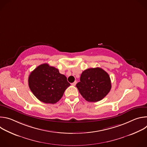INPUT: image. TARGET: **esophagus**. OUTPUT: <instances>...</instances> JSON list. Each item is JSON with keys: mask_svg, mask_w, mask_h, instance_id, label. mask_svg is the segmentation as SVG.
<instances>
[{"mask_svg": "<svg viewBox=\"0 0 147 147\" xmlns=\"http://www.w3.org/2000/svg\"><path fill=\"white\" fill-rule=\"evenodd\" d=\"M76 83H77V82H76V81H74V82L71 83V85H72L73 86H75L76 85Z\"/></svg>", "mask_w": 147, "mask_h": 147, "instance_id": "34e87169", "label": "esophagus"}]
</instances>
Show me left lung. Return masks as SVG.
I'll return each mask as SVG.
<instances>
[{
    "instance_id": "8db88e82",
    "label": "left lung",
    "mask_w": 147,
    "mask_h": 147,
    "mask_svg": "<svg viewBox=\"0 0 147 147\" xmlns=\"http://www.w3.org/2000/svg\"><path fill=\"white\" fill-rule=\"evenodd\" d=\"M76 87L87 101L95 102L107 95L112 85L109 74L102 69L96 67L82 71Z\"/></svg>"
}]
</instances>
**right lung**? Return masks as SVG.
I'll return each instance as SVG.
<instances>
[{"mask_svg":"<svg viewBox=\"0 0 147 147\" xmlns=\"http://www.w3.org/2000/svg\"><path fill=\"white\" fill-rule=\"evenodd\" d=\"M28 86L40 101L53 104L61 98L70 84L57 69L44 63L31 73L28 77Z\"/></svg>","mask_w":147,"mask_h":147,"instance_id":"right-lung-1","label":"right lung"}]
</instances>
